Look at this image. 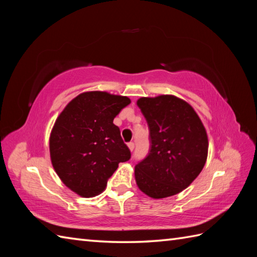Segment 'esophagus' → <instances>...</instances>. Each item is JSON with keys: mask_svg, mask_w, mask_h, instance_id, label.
Segmentation results:
<instances>
[{"mask_svg": "<svg viewBox=\"0 0 257 257\" xmlns=\"http://www.w3.org/2000/svg\"><path fill=\"white\" fill-rule=\"evenodd\" d=\"M128 148H129L130 151H133L135 149V144L134 143H129L128 144Z\"/></svg>", "mask_w": 257, "mask_h": 257, "instance_id": "obj_1", "label": "esophagus"}]
</instances>
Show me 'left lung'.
<instances>
[{
  "mask_svg": "<svg viewBox=\"0 0 257 257\" xmlns=\"http://www.w3.org/2000/svg\"><path fill=\"white\" fill-rule=\"evenodd\" d=\"M137 105L148 122L150 151L135 167L138 188L152 199L178 194L203 169L206 130L192 106L173 95L141 97Z\"/></svg>",
  "mask_w": 257,
  "mask_h": 257,
  "instance_id": "8db88e82",
  "label": "left lung"
}]
</instances>
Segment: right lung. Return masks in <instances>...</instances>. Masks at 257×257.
Instances as JSON below:
<instances>
[{"instance_id":"obj_1","label":"right lung","mask_w":257,"mask_h":257,"mask_svg":"<svg viewBox=\"0 0 257 257\" xmlns=\"http://www.w3.org/2000/svg\"><path fill=\"white\" fill-rule=\"evenodd\" d=\"M130 102L125 96L86 91L59 113L50 136L51 161L62 182L76 194H100L119 163L130 159V150L113 123Z\"/></svg>"}]
</instances>
